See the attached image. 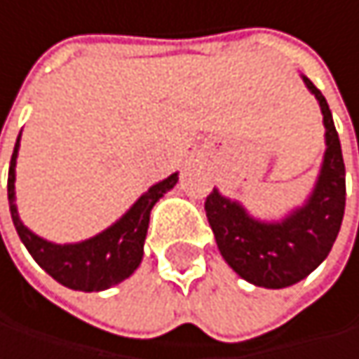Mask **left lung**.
Segmentation results:
<instances>
[{
    "instance_id": "8db88e82",
    "label": "left lung",
    "mask_w": 359,
    "mask_h": 359,
    "mask_svg": "<svg viewBox=\"0 0 359 359\" xmlns=\"http://www.w3.org/2000/svg\"><path fill=\"white\" fill-rule=\"evenodd\" d=\"M326 127V152L318 182L303 207L282 222H262L213 190L205 201L217 249L241 278L264 288H284L309 276L330 253L345 213V163L326 97L307 77Z\"/></svg>"
}]
</instances>
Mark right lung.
I'll use <instances>...</instances> for the list:
<instances>
[{"label": "right lung", "instance_id": "obj_1", "mask_svg": "<svg viewBox=\"0 0 359 359\" xmlns=\"http://www.w3.org/2000/svg\"><path fill=\"white\" fill-rule=\"evenodd\" d=\"M18 148H20V135L16 140L10 161V171H8V201H10L14 228L27 251L33 255V259L54 280H58L60 284L73 290H86V292L106 290L129 278L142 264L150 211L158 203V198L177 184V173L154 184L148 192H144L133 203V207L116 224L95 234L93 238L75 245H54L33 234L20 222L16 209V192H14Z\"/></svg>", "mask_w": 359, "mask_h": 359}]
</instances>
